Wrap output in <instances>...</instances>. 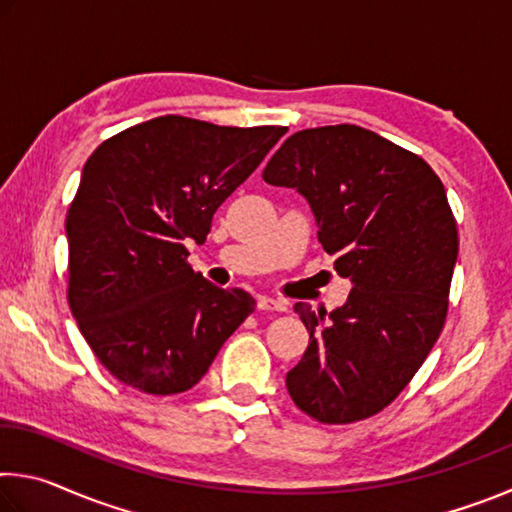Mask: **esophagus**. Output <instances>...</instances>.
I'll list each match as a JSON object with an SVG mask.
<instances>
[{
  "instance_id": "esophagus-1",
  "label": "esophagus",
  "mask_w": 512,
  "mask_h": 512,
  "mask_svg": "<svg viewBox=\"0 0 512 512\" xmlns=\"http://www.w3.org/2000/svg\"><path fill=\"white\" fill-rule=\"evenodd\" d=\"M257 307L264 309V311H287V302L284 300H277L271 296H259L257 298Z\"/></svg>"
}]
</instances>
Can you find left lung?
Wrapping results in <instances>:
<instances>
[{"label":"left lung","mask_w":512,"mask_h":512,"mask_svg":"<svg viewBox=\"0 0 512 512\" xmlns=\"http://www.w3.org/2000/svg\"><path fill=\"white\" fill-rule=\"evenodd\" d=\"M316 216L318 241L352 291L343 307L296 302L309 345L287 372L291 400L323 424L391 404L443 332L458 232L427 162L361 126L293 133L264 169Z\"/></svg>","instance_id":"8db88e82"}]
</instances>
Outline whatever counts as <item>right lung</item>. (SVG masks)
Instances as JSON below:
<instances>
[{
  "label": "right lung",
  "mask_w": 512,
  "mask_h": 512,
  "mask_svg": "<svg viewBox=\"0 0 512 512\" xmlns=\"http://www.w3.org/2000/svg\"><path fill=\"white\" fill-rule=\"evenodd\" d=\"M284 126H214L155 117L103 142L67 210L69 309L112 377L149 395L196 386L253 314L244 289H219L187 264L212 216Z\"/></svg>",
  "instance_id": "obj_1"
}]
</instances>
